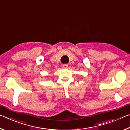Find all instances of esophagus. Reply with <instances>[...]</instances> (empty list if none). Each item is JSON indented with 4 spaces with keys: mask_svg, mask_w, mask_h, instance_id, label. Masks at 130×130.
Listing matches in <instances>:
<instances>
[{
    "mask_svg": "<svg viewBox=\"0 0 130 130\" xmlns=\"http://www.w3.org/2000/svg\"><path fill=\"white\" fill-rule=\"evenodd\" d=\"M68 67V64H63V68H65V69H66V68H67Z\"/></svg>",
    "mask_w": 130,
    "mask_h": 130,
    "instance_id": "1",
    "label": "esophagus"
}]
</instances>
